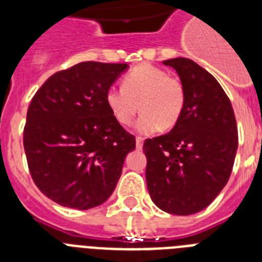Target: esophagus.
Instances as JSON below:
<instances>
[{"label": "esophagus", "mask_w": 262, "mask_h": 262, "mask_svg": "<svg viewBox=\"0 0 262 262\" xmlns=\"http://www.w3.org/2000/svg\"><path fill=\"white\" fill-rule=\"evenodd\" d=\"M143 144L144 140L141 139V137H137V139H136V147H137V149H141V148H143Z\"/></svg>", "instance_id": "1"}]
</instances>
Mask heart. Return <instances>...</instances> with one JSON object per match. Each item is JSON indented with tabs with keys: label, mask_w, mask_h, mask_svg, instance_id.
Here are the masks:
<instances>
[{
	"label": "heart",
	"mask_w": 262,
	"mask_h": 262,
	"mask_svg": "<svg viewBox=\"0 0 262 262\" xmlns=\"http://www.w3.org/2000/svg\"><path fill=\"white\" fill-rule=\"evenodd\" d=\"M185 99L181 80L149 63L133 68L123 77L122 87L111 85L106 91L107 107L121 125H130L140 103L143 114L136 129L143 135L174 127L185 108Z\"/></svg>",
	"instance_id": "b5f03b06"
}]
</instances>
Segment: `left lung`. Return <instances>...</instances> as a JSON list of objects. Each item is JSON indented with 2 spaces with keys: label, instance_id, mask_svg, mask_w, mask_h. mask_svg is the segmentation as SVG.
<instances>
[{
  "label": "left lung",
  "instance_id": "left-lung-1",
  "mask_svg": "<svg viewBox=\"0 0 262 262\" xmlns=\"http://www.w3.org/2000/svg\"><path fill=\"white\" fill-rule=\"evenodd\" d=\"M185 88V108L170 133L144 141L152 201L172 215L203 211L226 186L238 148L231 102L217 80L189 58L163 61Z\"/></svg>",
  "mask_w": 262,
  "mask_h": 262
}]
</instances>
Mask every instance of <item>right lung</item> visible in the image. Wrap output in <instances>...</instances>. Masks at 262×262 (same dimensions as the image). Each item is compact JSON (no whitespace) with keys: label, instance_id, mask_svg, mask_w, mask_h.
Listing matches in <instances>:
<instances>
[{"label":"right lung","instance_id":"add662e5","mask_svg":"<svg viewBox=\"0 0 262 262\" xmlns=\"http://www.w3.org/2000/svg\"><path fill=\"white\" fill-rule=\"evenodd\" d=\"M127 63L80 62L57 72L27 111L24 151L43 194L62 207L90 209L114 191L136 137L106 104V91Z\"/></svg>","mask_w":262,"mask_h":262}]
</instances>
